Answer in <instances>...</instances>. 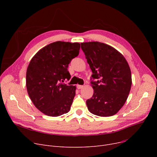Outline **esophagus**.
I'll return each instance as SVG.
<instances>
[{
    "label": "esophagus",
    "mask_w": 157,
    "mask_h": 157,
    "mask_svg": "<svg viewBox=\"0 0 157 157\" xmlns=\"http://www.w3.org/2000/svg\"><path fill=\"white\" fill-rule=\"evenodd\" d=\"M83 87V85H77V88H78V89H81Z\"/></svg>",
    "instance_id": "obj_1"
}]
</instances>
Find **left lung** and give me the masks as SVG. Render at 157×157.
Masks as SVG:
<instances>
[{
    "instance_id": "obj_1",
    "label": "left lung",
    "mask_w": 157,
    "mask_h": 157,
    "mask_svg": "<svg viewBox=\"0 0 157 157\" xmlns=\"http://www.w3.org/2000/svg\"><path fill=\"white\" fill-rule=\"evenodd\" d=\"M81 48L93 74L92 97L88 111L97 116L111 117L125 103L132 85L131 71L125 57L112 46L100 42L81 43Z\"/></svg>"
}]
</instances>
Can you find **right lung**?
<instances>
[{
  "instance_id": "1",
  "label": "right lung",
  "mask_w": 157,
  "mask_h": 157,
  "mask_svg": "<svg viewBox=\"0 0 157 157\" xmlns=\"http://www.w3.org/2000/svg\"><path fill=\"white\" fill-rule=\"evenodd\" d=\"M79 49L78 43L56 41L40 49L31 59L26 74L27 92L44 114L55 117L70 111L76 87L61 82L71 78L68 65Z\"/></svg>"
}]
</instances>
